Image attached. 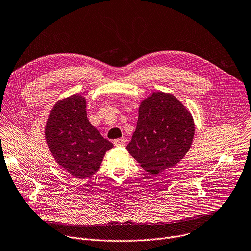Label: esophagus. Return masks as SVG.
<instances>
[{"label": "esophagus", "mask_w": 251, "mask_h": 251, "mask_svg": "<svg viewBox=\"0 0 251 251\" xmlns=\"http://www.w3.org/2000/svg\"><path fill=\"white\" fill-rule=\"evenodd\" d=\"M125 144V140L123 138H118L114 140V145L115 146H123Z\"/></svg>", "instance_id": "34e87169"}]
</instances>
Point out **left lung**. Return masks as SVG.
Returning a JSON list of instances; mask_svg holds the SVG:
<instances>
[{
  "mask_svg": "<svg viewBox=\"0 0 251 251\" xmlns=\"http://www.w3.org/2000/svg\"><path fill=\"white\" fill-rule=\"evenodd\" d=\"M126 149L149 174L175 166L190 149L195 125L190 112L173 95L154 93L141 103Z\"/></svg>",
  "mask_w": 251,
  "mask_h": 251,
  "instance_id": "left-lung-1",
  "label": "left lung"
}]
</instances>
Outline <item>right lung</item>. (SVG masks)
<instances>
[{
    "instance_id": "right-lung-1",
    "label": "right lung",
    "mask_w": 251,
    "mask_h": 251,
    "mask_svg": "<svg viewBox=\"0 0 251 251\" xmlns=\"http://www.w3.org/2000/svg\"><path fill=\"white\" fill-rule=\"evenodd\" d=\"M45 138L57 163L78 178L95 174L113 147L89 122L86 100L77 95L54 106L46 123Z\"/></svg>"
}]
</instances>
